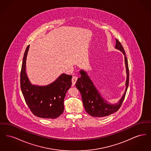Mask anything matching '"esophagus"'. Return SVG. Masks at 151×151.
<instances>
[{
  "instance_id": "34e87169",
  "label": "esophagus",
  "mask_w": 151,
  "mask_h": 151,
  "mask_svg": "<svg viewBox=\"0 0 151 151\" xmlns=\"http://www.w3.org/2000/svg\"><path fill=\"white\" fill-rule=\"evenodd\" d=\"M77 80H78V77H77V76H72V86H74V85L75 84V83H76V82Z\"/></svg>"
}]
</instances>
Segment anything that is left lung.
<instances>
[{"label": "left lung", "instance_id": "8db88e82", "mask_svg": "<svg viewBox=\"0 0 151 151\" xmlns=\"http://www.w3.org/2000/svg\"><path fill=\"white\" fill-rule=\"evenodd\" d=\"M115 48L122 52L124 55V62L127 73L126 90L122 99L118 103L115 104H108V102L102 97L86 72L84 70L80 71L81 76L78 79L75 86L81 93L83 105L86 113L92 116L103 117L115 113L121 108L124 99L129 83L128 61L122 44L117 39H116Z\"/></svg>", "mask_w": 151, "mask_h": 151}]
</instances>
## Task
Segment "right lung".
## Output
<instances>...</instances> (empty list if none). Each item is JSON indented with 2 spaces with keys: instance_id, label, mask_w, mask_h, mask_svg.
Here are the masks:
<instances>
[{
  "instance_id": "add662e5",
  "label": "right lung",
  "mask_w": 151,
  "mask_h": 151,
  "mask_svg": "<svg viewBox=\"0 0 151 151\" xmlns=\"http://www.w3.org/2000/svg\"><path fill=\"white\" fill-rule=\"evenodd\" d=\"M29 48L28 45L24 55L20 73V86L23 96L34 115L42 118H56L64 111V99L67 91L72 85V76L63 73L47 86L32 85L25 71Z\"/></svg>"
}]
</instances>
